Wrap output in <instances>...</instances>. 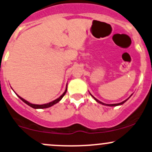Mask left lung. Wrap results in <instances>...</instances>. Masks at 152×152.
I'll use <instances>...</instances> for the list:
<instances>
[{
    "instance_id": "left-lung-1",
    "label": "left lung",
    "mask_w": 152,
    "mask_h": 152,
    "mask_svg": "<svg viewBox=\"0 0 152 152\" xmlns=\"http://www.w3.org/2000/svg\"><path fill=\"white\" fill-rule=\"evenodd\" d=\"M91 96H92V95H91ZM93 97H94V96H93ZM94 99L95 100H96V102H97L98 103H100V104H104V105H107V106H111V107H112V106H118V105H121V104H123V103H125V102H126V101L128 100V98L127 99H126V100H125V101H123V102H121V103H118V104H104V103L102 102L99 101V100H98V99H96V98H95V97H94Z\"/></svg>"
}]
</instances>
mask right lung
I'll use <instances>...</instances> for the list:
<instances>
[{
  "instance_id": "add662e5",
  "label": "right lung",
  "mask_w": 152,
  "mask_h": 152,
  "mask_svg": "<svg viewBox=\"0 0 152 152\" xmlns=\"http://www.w3.org/2000/svg\"><path fill=\"white\" fill-rule=\"evenodd\" d=\"M66 91H67V87H66V91H64V93H63V94L62 95H61V96H60L59 98H58V99H56V100H54V101H53V102H50L48 103V104H31V103H29V102H27L26 100H25L24 99H23V98H21V96H19V95H18V94H17V96H19V97L20 98V99H21V100H22L23 102H24V103H26V104H28V105L31 107L34 108V109H43V108H48V107H51V106L54 105L55 104H56V103H58V102H59L60 100H61V99H62V98L63 97V96H64V95L66 94Z\"/></svg>"
}]
</instances>
